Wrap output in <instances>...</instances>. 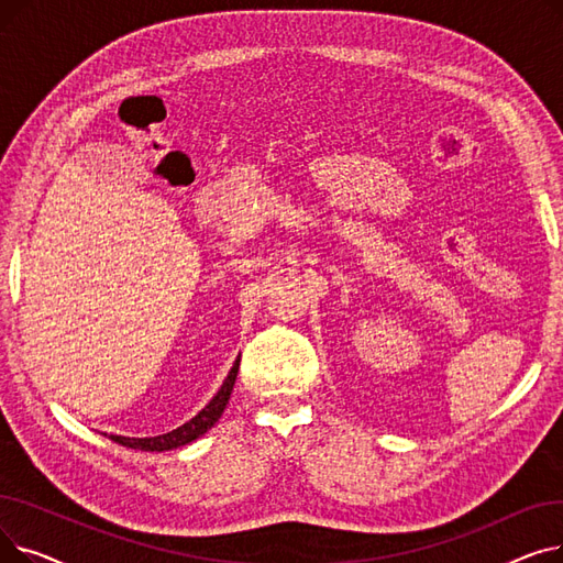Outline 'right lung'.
Here are the masks:
<instances>
[{
    "label": "right lung",
    "instance_id": "add662e5",
    "mask_svg": "<svg viewBox=\"0 0 563 563\" xmlns=\"http://www.w3.org/2000/svg\"><path fill=\"white\" fill-rule=\"evenodd\" d=\"M236 372H240V358L234 361L232 369L228 372V376L223 380L221 390L210 399V404H207L198 412V416H194L183 427H177V429H173L168 433H162V435H153V438H128V435H109V438L113 442H118V445L130 448V450H141V452H168V450H177L183 445H189V442H194L196 438H200L202 433L210 431L219 422V418L223 416L225 404H228V399L232 395V388H234Z\"/></svg>",
    "mask_w": 563,
    "mask_h": 563
}]
</instances>
